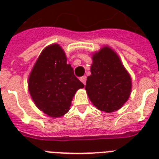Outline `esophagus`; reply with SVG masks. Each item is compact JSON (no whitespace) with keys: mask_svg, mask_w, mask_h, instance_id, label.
Here are the masks:
<instances>
[{"mask_svg":"<svg viewBox=\"0 0 159 159\" xmlns=\"http://www.w3.org/2000/svg\"><path fill=\"white\" fill-rule=\"evenodd\" d=\"M80 81L85 85L86 84V81H87V77H86V76H83V77H80Z\"/></svg>","mask_w":159,"mask_h":159,"instance_id":"obj_1","label":"esophagus"}]
</instances>
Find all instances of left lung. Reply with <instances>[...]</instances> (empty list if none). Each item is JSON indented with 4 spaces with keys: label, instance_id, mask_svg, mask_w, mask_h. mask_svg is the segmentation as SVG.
Listing matches in <instances>:
<instances>
[{
    "label": "left lung",
    "instance_id": "8db88e82",
    "mask_svg": "<svg viewBox=\"0 0 159 159\" xmlns=\"http://www.w3.org/2000/svg\"><path fill=\"white\" fill-rule=\"evenodd\" d=\"M131 88L130 75L112 48L105 46L93 53L85 89L98 110L106 113L118 111L128 101Z\"/></svg>",
    "mask_w": 159,
    "mask_h": 159
}]
</instances>
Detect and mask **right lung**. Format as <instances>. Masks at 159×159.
Returning a JSON list of instances; mask_svg holds the SVG:
<instances>
[{"label":"right lung","mask_w":159,"mask_h":159,"mask_svg":"<svg viewBox=\"0 0 159 159\" xmlns=\"http://www.w3.org/2000/svg\"><path fill=\"white\" fill-rule=\"evenodd\" d=\"M83 87L57 43L41 52L29 76L28 88L32 100L41 111L52 118L67 113L77 91Z\"/></svg>","instance_id":"add662e5"}]
</instances>
